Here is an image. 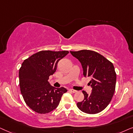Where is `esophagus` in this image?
Here are the masks:
<instances>
[{"mask_svg":"<svg viewBox=\"0 0 133 133\" xmlns=\"http://www.w3.org/2000/svg\"><path fill=\"white\" fill-rule=\"evenodd\" d=\"M69 91L71 92H72V93H75V92H77V91H75V90H74V89H70Z\"/></svg>","mask_w":133,"mask_h":133,"instance_id":"obj_1","label":"esophagus"}]
</instances>
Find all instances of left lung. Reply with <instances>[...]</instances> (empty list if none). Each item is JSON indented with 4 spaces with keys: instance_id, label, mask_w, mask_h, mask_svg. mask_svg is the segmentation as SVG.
Listing matches in <instances>:
<instances>
[{
    "instance_id": "8db88e82",
    "label": "left lung",
    "mask_w": 133,
    "mask_h": 133,
    "mask_svg": "<svg viewBox=\"0 0 133 133\" xmlns=\"http://www.w3.org/2000/svg\"><path fill=\"white\" fill-rule=\"evenodd\" d=\"M82 65L83 75L91 77L89 84L92 88L88 95L83 91L84 98L77 103L81 111L90 114H97L105 109L114 95L116 83V73L112 63L107 58L92 50L70 51Z\"/></svg>"
}]
</instances>
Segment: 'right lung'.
Wrapping results in <instances>:
<instances>
[{"label":"right lung","mask_w":133,"mask_h":133,"mask_svg":"<svg viewBox=\"0 0 133 133\" xmlns=\"http://www.w3.org/2000/svg\"><path fill=\"white\" fill-rule=\"evenodd\" d=\"M68 51L42 50L33 54L22 64L19 72L21 92L27 106L39 114L49 113L59 105L65 88H55L48 81L55 72L58 61Z\"/></svg>","instance_id":"add662e5"}]
</instances>
